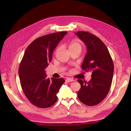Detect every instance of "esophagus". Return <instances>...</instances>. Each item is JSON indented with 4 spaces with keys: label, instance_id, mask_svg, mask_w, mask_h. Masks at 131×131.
<instances>
[{
    "label": "esophagus",
    "instance_id": "34e87169",
    "mask_svg": "<svg viewBox=\"0 0 131 131\" xmlns=\"http://www.w3.org/2000/svg\"><path fill=\"white\" fill-rule=\"evenodd\" d=\"M66 81L68 82H72V81H74V80L73 79H71V78H67L66 79Z\"/></svg>",
    "mask_w": 131,
    "mask_h": 131
}]
</instances>
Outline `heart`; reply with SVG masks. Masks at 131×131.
<instances>
[{"label":"heart","mask_w":131,"mask_h":131,"mask_svg":"<svg viewBox=\"0 0 131 131\" xmlns=\"http://www.w3.org/2000/svg\"><path fill=\"white\" fill-rule=\"evenodd\" d=\"M61 49V47H58L57 48L56 52H55V54H56L58 52V51H59ZM69 49L70 51H74V50H81L82 49V45L80 42L78 40H73L72 41H71L69 45Z\"/></svg>","instance_id":"obj_1"}]
</instances>
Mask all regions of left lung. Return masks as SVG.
<instances>
[{"label": "left lung", "instance_id": "1", "mask_svg": "<svg viewBox=\"0 0 131 131\" xmlns=\"http://www.w3.org/2000/svg\"><path fill=\"white\" fill-rule=\"evenodd\" d=\"M75 34L87 46L82 70L92 72L89 82L78 80L81 85L78 97L83 104L94 106L103 101L109 92L113 77L114 63L106 46L100 38L85 31Z\"/></svg>", "mask_w": 131, "mask_h": 131}]
</instances>
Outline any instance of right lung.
<instances>
[{"instance_id": "1", "label": "right lung", "mask_w": 131, "mask_h": 131, "mask_svg": "<svg viewBox=\"0 0 131 131\" xmlns=\"http://www.w3.org/2000/svg\"><path fill=\"white\" fill-rule=\"evenodd\" d=\"M67 33L61 31L38 38L28 46L19 64L18 74L22 90L31 103L38 108L53 105L65 82L63 78H47L45 69L52 60L53 50Z\"/></svg>"}]
</instances>
